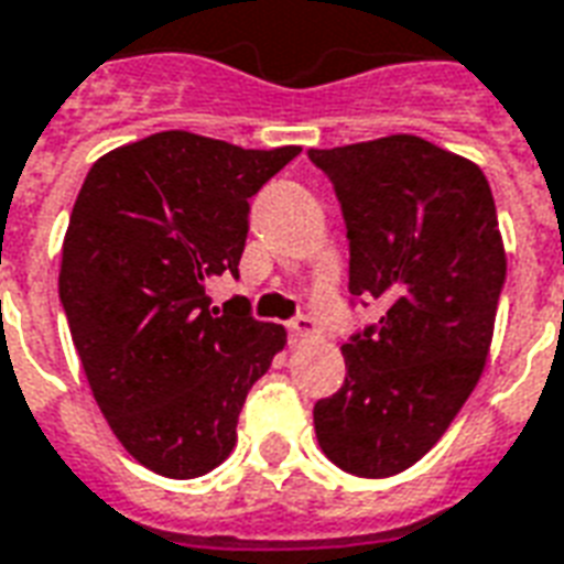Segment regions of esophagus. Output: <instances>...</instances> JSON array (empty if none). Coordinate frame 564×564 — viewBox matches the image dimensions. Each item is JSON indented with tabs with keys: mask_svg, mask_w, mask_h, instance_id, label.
Masks as SVG:
<instances>
[{
	"mask_svg": "<svg viewBox=\"0 0 564 564\" xmlns=\"http://www.w3.org/2000/svg\"><path fill=\"white\" fill-rule=\"evenodd\" d=\"M286 332H290V340H293V344H304V340H314V337L319 335V328H316L314 319L304 314L290 319V323H286Z\"/></svg>",
	"mask_w": 564,
	"mask_h": 564,
	"instance_id": "esophagus-1",
	"label": "esophagus"
}]
</instances>
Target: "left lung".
<instances>
[{
	"label": "left lung",
	"mask_w": 564,
	"mask_h": 564,
	"mask_svg": "<svg viewBox=\"0 0 564 564\" xmlns=\"http://www.w3.org/2000/svg\"><path fill=\"white\" fill-rule=\"evenodd\" d=\"M307 158L344 212L349 304H386L340 346L346 379L316 400V440L344 473L388 478L431 452L481 377L505 286L494 194L473 161L410 133Z\"/></svg>",
	"instance_id": "1"
}]
</instances>
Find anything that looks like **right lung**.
<instances>
[{"mask_svg": "<svg viewBox=\"0 0 564 564\" xmlns=\"http://www.w3.org/2000/svg\"><path fill=\"white\" fill-rule=\"evenodd\" d=\"M299 152L164 131L83 182L59 302L104 419L152 473L197 478L227 460L250 386L286 344L245 295L212 307L208 281L239 278L248 199Z\"/></svg>", "mask_w": 564, "mask_h": 564, "instance_id": "right-lung-1", "label": "right lung"}]
</instances>
